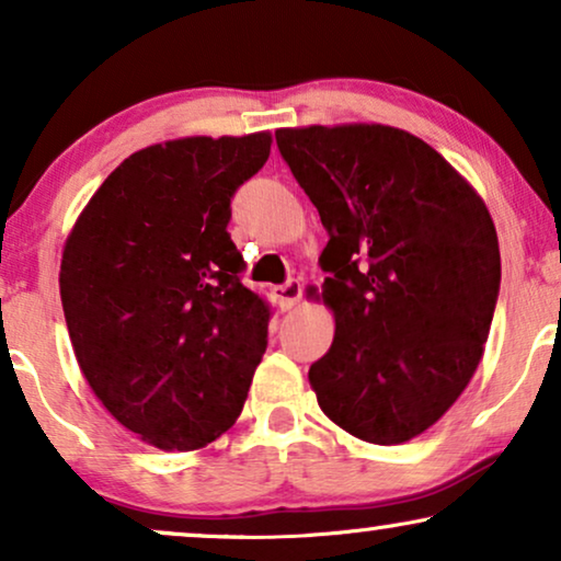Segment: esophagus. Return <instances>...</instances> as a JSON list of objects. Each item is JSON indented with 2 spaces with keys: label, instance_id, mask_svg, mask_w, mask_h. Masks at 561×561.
I'll return each instance as SVG.
<instances>
[{
  "label": "esophagus",
  "instance_id": "obj_1",
  "mask_svg": "<svg viewBox=\"0 0 561 561\" xmlns=\"http://www.w3.org/2000/svg\"><path fill=\"white\" fill-rule=\"evenodd\" d=\"M301 294H304V286L301 280H288L283 283V286H275L273 288V298L278 301V306L283 311H290L294 306L301 301Z\"/></svg>",
  "mask_w": 561,
  "mask_h": 561
}]
</instances>
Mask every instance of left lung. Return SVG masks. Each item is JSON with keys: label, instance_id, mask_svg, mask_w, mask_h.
I'll return each mask as SVG.
<instances>
[{"label": "left lung", "instance_id": "1", "mask_svg": "<svg viewBox=\"0 0 561 561\" xmlns=\"http://www.w3.org/2000/svg\"><path fill=\"white\" fill-rule=\"evenodd\" d=\"M329 242L321 265L334 342L311 365L321 411L357 439L403 444L472 380L488 342L501 250L478 191L405 129H275Z\"/></svg>", "mask_w": 561, "mask_h": 561}]
</instances>
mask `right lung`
Segmentation results:
<instances>
[{
  "mask_svg": "<svg viewBox=\"0 0 561 561\" xmlns=\"http://www.w3.org/2000/svg\"><path fill=\"white\" fill-rule=\"evenodd\" d=\"M271 133L181 137L122 160L60 260L73 355L106 411L142 442L191 451L242 413L271 309L242 286L229 202Z\"/></svg>",
  "mask_w": 561,
  "mask_h": 561,
  "instance_id": "obj_1",
  "label": "right lung"
}]
</instances>
